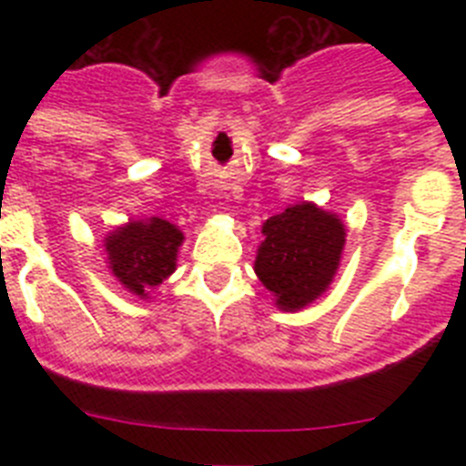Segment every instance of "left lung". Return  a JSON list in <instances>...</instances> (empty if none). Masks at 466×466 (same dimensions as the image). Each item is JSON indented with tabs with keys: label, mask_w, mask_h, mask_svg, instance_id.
Returning <instances> with one entry per match:
<instances>
[{
	"label": "left lung",
	"mask_w": 466,
	"mask_h": 466,
	"mask_svg": "<svg viewBox=\"0 0 466 466\" xmlns=\"http://www.w3.org/2000/svg\"><path fill=\"white\" fill-rule=\"evenodd\" d=\"M261 233L254 270L279 310H300L329 289L345 247V226L336 214L299 203L270 217Z\"/></svg>",
	"instance_id": "1"
}]
</instances>
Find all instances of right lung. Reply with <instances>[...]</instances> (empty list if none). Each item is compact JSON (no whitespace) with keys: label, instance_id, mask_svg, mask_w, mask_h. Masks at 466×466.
I'll return each instance as SVG.
<instances>
[{"label":"right lung","instance_id":"right-lung-1","mask_svg":"<svg viewBox=\"0 0 466 466\" xmlns=\"http://www.w3.org/2000/svg\"><path fill=\"white\" fill-rule=\"evenodd\" d=\"M184 233L158 217L127 221L105 238L109 270L130 294L147 299L177 268V249Z\"/></svg>","mask_w":466,"mask_h":466}]
</instances>
